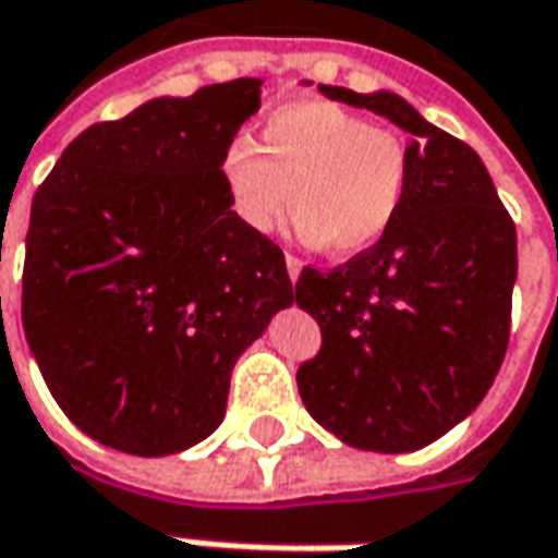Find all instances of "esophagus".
Returning <instances> with one entry per match:
<instances>
[{"label":"esophagus","instance_id":"obj_1","mask_svg":"<svg viewBox=\"0 0 558 558\" xmlns=\"http://www.w3.org/2000/svg\"><path fill=\"white\" fill-rule=\"evenodd\" d=\"M287 275H290V280L296 283L299 275H302V259H296V256H287Z\"/></svg>","mask_w":558,"mask_h":558}]
</instances>
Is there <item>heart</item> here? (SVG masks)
Returning <instances> with one entry per match:
<instances>
[{
  "label": "heart",
  "instance_id": "heart-1",
  "mask_svg": "<svg viewBox=\"0 0 558 558\" xmlns=\"http://www.w3.org/2000/svg\"><path fill=\"white\" fill-rule=\"evenodd\" d=\"M221 175L253 231H278L293 206L299 241L349 259L392 231L411 160L392 132L345 107L293 101L268 113L262 150L243 138L225 147Z\"/></svg>",
  "mask_w": 558,
  "mask_h": 558
}]
</instances>
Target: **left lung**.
I'll return each mask as SVG.
<instances>
[{"label": "left lung", "instance_id": "8db88e82", "mask_svg": "<svg viewBox=\"0 0 558 558\" xmlns=\"http://www.w3.org/2000/svg\"><path fill=\"white\" fill-rule=\"evenodd\" d=\"M320 92L411 132V182L374 250L333 271L302 268L296 305L324 342L299 367V395L352 448L420 451L482 404L504 364L515 225L482 157L401 95Z\"/></svg>", "mask_w": 558, "mask_h": 558}]
</instances>
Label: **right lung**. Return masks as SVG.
Wrapping results in <instances>:
<instances>
[{
    "label": "right lung",
    "instance_id": "right-lung-1",
    "mask_svg": "<svg viewBox=\"0 0 558 558\" xmlns=\"http://www.w3.org/2000/svg\"><path fill=\"white\" fill-rule=\"evenodd\" d=\"M262 80L88 125L29 209L21 317L61 411L135 457L219 429L238 357L293 305L278 243L231 209L221 154Z\"/></svg>",
    "mask_w": 558,
    "mask_h": 558
}]
</instances>
